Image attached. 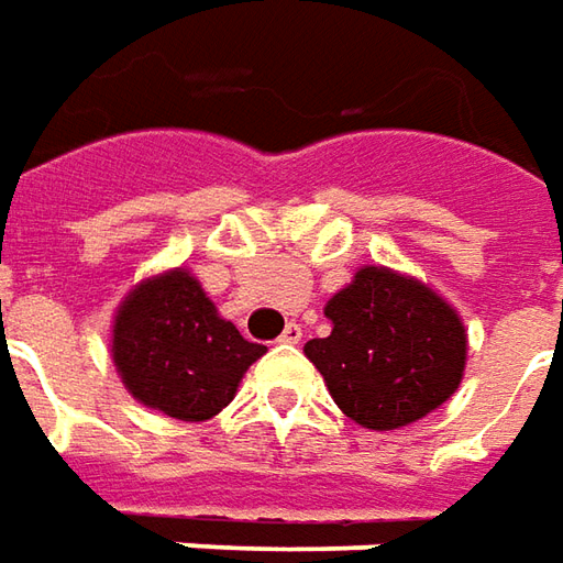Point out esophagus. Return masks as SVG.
I'll return each mask as SVG.
<instances>
[{
    "label": "esophagus",
    "instance_id": "1",
    "mask_svg": "<svg viewBox=\"0 0 563 563\" xmlns=\"http://www.w3.org/2000/svg\"><path fill=\"white\" fill-rule=\"evenodd\" d=\"M300 336H303V328L297 321H290L288 328L282 331V336H278V343H290L294 346V343H300Z\"/></svg>",
    "mask_w": 563,
    "mask_h": 563
}]
</instances>
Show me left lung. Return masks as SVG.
I'll use <instances>...</instances> for the list:
<instances>
[{"mask_svg":"<svg viewBox=\"0 0 563 563\" xmlns=\"http://www.w3.org/2000/svg\"><path fill=\"white\" fill-rule=\"evenodd\" d=\"M324 316L333 331L303 346L336 407L364 429L389 432L451 398L466 371V328L444 297L410 275L364 266Z\"/></svg>","mask_w":563,"mask_h":563,"instance_id":"left-lung-1","label":"left lung"}]
</instances>
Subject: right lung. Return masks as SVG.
Listing matches in <instances>:
<instances>
[{"instance_id":"obj_1","label":"right lung","mask_w":563,"mask_h":563,"mask_svg":"<svg viewBox=\"0 0 563 563\" xmlns=\"http://www.w3.org/2000/svg\"><path fill=\"white\" fill-rule=\"evenodd\" d=\"M266 346L244 340L186 269L141 282L115 309L112 362L141 405L174 420L217 417Z\"/></svg>"}]
</instances>
